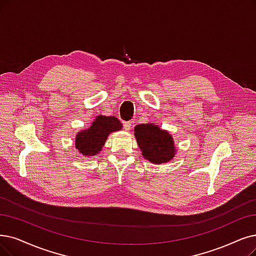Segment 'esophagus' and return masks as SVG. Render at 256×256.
Masks as SVG:
<instances>
[{"label": "esophagus", "instance_id": "obj_1", "mask_svg": "<svg viewBox=\"0 0 256 256\" xmlns=\"http://www.w3.org/2000/svg\"><path fill=\"white\" fill-rule=\"evenodd\" d=\"M132 128V122H124V129L125 130H130Z\"/></svg>", "mask_w": 256, "mask_h": 256}]
</instances>
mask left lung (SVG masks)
Returning <instances> with one entry per match:
<instances>
[{"mask_svg":"<svg viewBox=\"0 0 256 256\" xmlns=\"http://www.w3.org/2000/svg\"><path fill=\"white\" fill-rule=\"evenodd\" d=\"M142 156L151 162H167L174 156V142L167 131L153 124H142L134 128Z\"/></svg>","mask_w":256,"mask_h":256,"instance_id":"1","label":"left lung"}]
</instances>
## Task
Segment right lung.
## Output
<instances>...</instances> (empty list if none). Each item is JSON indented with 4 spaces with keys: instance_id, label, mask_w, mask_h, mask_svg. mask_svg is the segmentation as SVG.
<instances>
[{
    "instance_id": "right-lung-1",
    "label": "right lung",
    "mask_w": 256,
    "mask_h": 256,
    "mask_svg": "<svg viewBox=\"0 0 256 256\" xmlns=\"http://www.w3.org/2000/svg\"><path fill=\"white\" fill-rule=\"evenodd\" d=\"M122 126L120 120L114 116H98L89 129L78 132L76 147L84 156H96L104 146L109 134L120 130Z\"/></svg>"
}]
</instances>
